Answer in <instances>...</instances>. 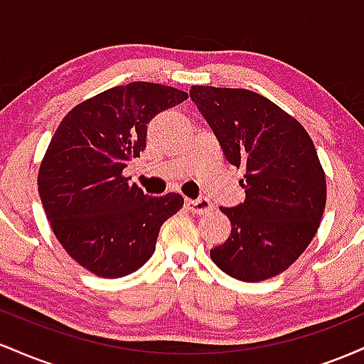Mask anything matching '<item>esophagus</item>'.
<instances>
[{
	"mask_svg": "<svg viewBox=\"0 0 364 364\" xmlns=\"http://www.w3.org/2000/svg\"><path fill=\"white\" fill-rule=\"evenodd\" d=\"M188 210L193 212V214H208L212 210V202L208 198H195V200H186Z\"/></svg>",
	"mask_w": 364,
	"mask_h": 364,
	"instance_id": "34e87169",
	"label": "esophagus"
}]
</instances>
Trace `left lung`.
<instances>
[{
  "instance_id": "1",
  "label": "left lung",
  "mask_w": 364,
  "mask_h": 364,
  "mask_svg": "<svg viewBox=\"0 0 364 364\" xmlns=\"http://www.w3.org/2000/svg\"><path fill=\"white\" fill-rule=\"evenodd\" d=\"M191 101L229 164L245 169V202L220 207L231 235L210 258L231 277L258 282L284 272L311 243L327 200L325 173L301 124L246 89L195 85Z\"/></svg>"
}]
</instances>
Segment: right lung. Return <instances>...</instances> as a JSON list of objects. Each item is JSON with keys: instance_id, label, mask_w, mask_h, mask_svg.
I'll list each match as a JSON object with an SVG mask.
<instances>
[{"instance_id": "obj_1", "label": "right lung", "mask_w": 364, "mask_h": 364, "mask_svg": "<svg viewBox=\"0 0 364 364\" xmlns=\"http://www.w3.org/2000/svg\"><path fill=\"white\" fill-rule=\"evenodd\" d=\"M168 85L132 82L75 106L53 135L39 169V196L58 241L83 269L106 279L139 270L183 196H149L123 169L147 147V124L186 101Z\"/></svg>"}]
</instances>
